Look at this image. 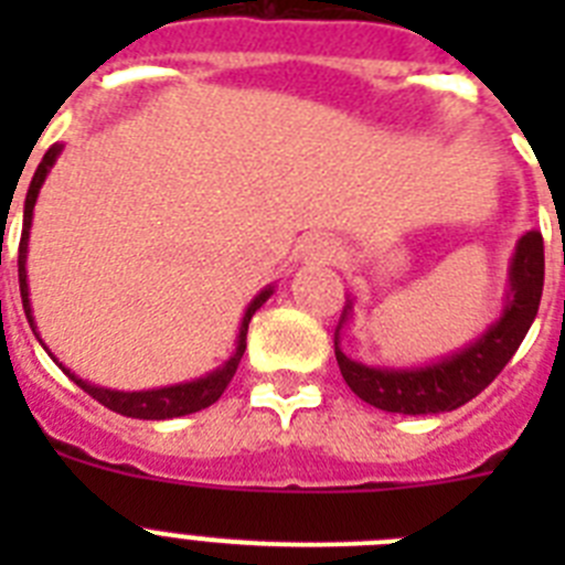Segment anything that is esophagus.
<instances>
[{"instance_id": "1", "label": "esophagus", "mask_w": 565, "mask_h": 565, "mask_svg": "<svg viewBox=\"0 0 565 565\" xmlns=\"http://www.w3.org/2000/svg\"><path fill=\"white\" fill-rule=\"evenodd\" d=\"M337 246H333V239L322 237V234H317V237H308L302 246H299V259L302 263H331V259H337Z\"/></svg>"}]
</instances>
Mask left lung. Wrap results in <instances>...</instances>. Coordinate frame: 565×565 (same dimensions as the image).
I'll use <instances>...</instances> for the list:
<instances>
[{
	"instance_id": "8db88e82",
	"label": "left lung",
	"mask_w": 565,
	"mask_h": 565,
	"mask_svg": "<svg viewBox=\"0 0 565 565\" xmlns=\"http://www.w3.org/2000/svg\"><path fill=\"white\" fill-rule=\"evenodd\" d=\"M543 294V237L541 232H523L509 259V288L503 306L476 339L427 364H367L342 351V331L353 319L356 299H344V311L333 333L337 362L342 379L353 393L371 407L402 416H433V413L458 411L469 398L487 387L507 362L515 356L523 337L541 308Z\"/></svg>"
}]
</instances>
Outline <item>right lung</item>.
I'll list each match as a JSON object with an SVG mask.
<instances>
[{"label":"right lung","mask_w":565,"mask_h":565,"mask_svg":"<svg viewBox=\"0 0 565 565\" xmlns=\"http://www.w3.org/2000/svg\"><path fill=\"white\" fill-rule=\"evenodd\" d=\"M64 143H53V147L44 152L42 163L36 167L33 172V181H30L28 189V198H24V214H22V239H19V291H22V308H24V317H28L30 328L36 333L39 344H42L44 351H47V344L42 342L36 331V317H33V306H30V288H28V239H30V226H33V209H36L39 201V192H42L44 181H47L50 169L53 163L58 161V154H62ZM274 294V282L266 286L257 297L248 302V308L243 311V319H239V331H237V342H234V353L221 364V367H214L209 371L206 376H198L192 382H178V384H167V387H152V391H113V387H102V384H93L87 379L76 376V373L64 367L53 353L50 359L67 373L73 382L82 387L87 396L96 398L98 404L109 407L113 413H121L127 418H147V422H163V418H178V416H189V413H198V411H206L212 407L217 398L223 396V391L228 387L232 382L234 371H237L239 359L246 353V333H248V322H252L254 313L263 308L268 297Z\"/></svg>","instance_id":"right-lung-1"}]
</instances>
